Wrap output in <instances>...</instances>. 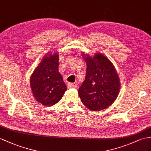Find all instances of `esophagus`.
Wrapping results in <instances>:
<instances>
[{
    "label": "esophagus",
    "mask_w": 151,
    "mask_h": 151,
    "mask_svg": "<svg viewBox=\"0 0 151 151\" xmlns=\"http://www.w3.org/2000/svg\"><path fill=\"white\" fill-rule=\"evenodd\" d=\"M68 88H76V85L74 83H69L68 84Z\"/></svg>",
    "instance_id": "esophagus-1"
}]
</instances>
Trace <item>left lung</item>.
<instances>
[{"mask_svg":"<svg viewBox=\"0 0 151 151\" xmlns=\"http://www.w3.org/2000/svg\"><path fill=\"white\" fill-rule=\"evenodd\" d=\"M86 62V74L79 88L81 102L93 111L107 108L116 100L120 90V81L111 62L102 54L91 58H84Z\"/></svg>","mask_w":151,"mask_h":151,"instance_id":"obj_1","label":"left lung"}]
</instances>
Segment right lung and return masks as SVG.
<instances>
[{"instance_id": "obj_1", "label": "right lung", "mask_w": 151, "mask_h": 151, "mask_svg": "<svg viewBox=\"0 0 151 151\" xmlns=\"http://www.w3.org/2000/svg\"><path fill=\"white\" fill-rule=\"evenodd\" d=\"M59 57L55 53L45 57L31 78V87L36 101L46 106L56 104L67 90L58 72Z\"/></svg>"}]
</instances>
